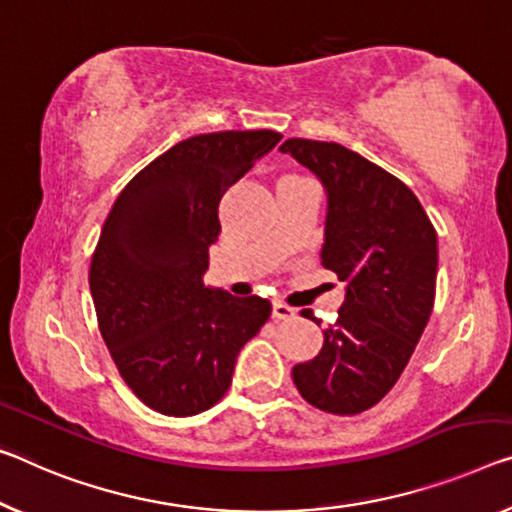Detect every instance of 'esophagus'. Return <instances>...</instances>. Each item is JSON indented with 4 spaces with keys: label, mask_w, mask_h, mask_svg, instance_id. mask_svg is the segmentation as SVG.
Returning a JSON list of instances; mask_svg holds the SVG:
<instances>
[{
    "label": "esophagus",
    "mask_w": 512,
    "mask_h": 512,
    "mask_svg": "<svg viewBox=\"0 0 512 512\" xmlns=\"http://www.w3.org/2000/svg\"><path fill=\"white\" fill-rule=\"evenodd\" d=\"M295 316V311L290 309L288 304H283V302H272V318H277V320H288V318H293Z\"/></svg>",
    "instance_id": "1"
}]
</instances>
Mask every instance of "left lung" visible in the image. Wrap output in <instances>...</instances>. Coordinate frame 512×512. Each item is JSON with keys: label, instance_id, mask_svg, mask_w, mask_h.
Masks as SVG:
<instances>
[{"label": "left lung", "instance_id": "1", "mask_svg": "<svg viewBox=\"0 0 512 512\" xmlns=\"http://www.w3.org/2000/svg\"><path fill=\"white\" fill-rule=\"evenodd\" d=\"M279 151L325 187L320 258L345 281L336 322L322 332L318 355L293 368V382L322 412L361 414L398 382L428 325L437 283L435 226L403 180L350 148L288 139Z\"/></svg>", "mask_w": 512, "mask_h": 512}]
</instances>
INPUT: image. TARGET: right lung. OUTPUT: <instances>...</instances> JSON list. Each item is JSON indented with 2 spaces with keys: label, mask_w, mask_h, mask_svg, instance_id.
I'll return each mask as SVG.
<instances>
[{
  "label": "right lung",
  "mask_w": 512,
  "mask_h": 512,
  "mask_svg": "<svg viewBox=\"0 0 512 512\" xmlns=\"http://www.w3.org/2000/svg\"><path fill=\"white\" fill-rule=\"evenodd\" d=\"M274 130H226L171 146L123 187L93 251L100 334L151 410L194 416L224 398L242 345L270 318L258 295L203 286L219 201L270 153Z\"/></svg>",
  "instance_id": "1"
}]
</instances>
